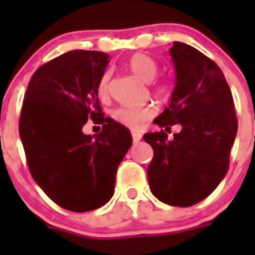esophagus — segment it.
<instances>
[{
  "instance_id": "esophagus-1",
  "label": "esophagus",
  "mask_w": 255,
  "mask_h": 255,
  "mask_svg": "<svg viewBox=\"0 0 255 255\" xmlns=\"http://www.w3.org/2000/svg\"><path fill=\"white\" fill-rule=\"evenodd\" d=\"M131 135H132V141H134L135 144H136V143H139V141L141 140V138H143V136H141V134H140V132L132 131V132H131Z\"/></svg>"
}]
</instances>
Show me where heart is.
<instances>
[{
    "instance_id": "obj_1",
    "label": "heart",
    "mask_w": 255,
    "mask_h": 255,
    "mask_svg": "<svg viewBox=\"0 0 255 255\" xmlns=\"http://www.w3.org/2000/svg\"><path fill=\"white\" fill-rule=\"evenodd\" d=\"M126 65L130 71L143 82H152L153 79L158 75V65L150 56L145 55V53H134L132 56H130ZM108 84H110V73L105 71L101 75L98 87H97V91H98L101 98H106L108 96V92H110ZM154 92L159 97L166 98L170 96L171 89L166 83H159L154 87ZM154 114V108L150 106H144V107L121 106V107L115 108L111 112V116L116 123L121 124V125L128 126L130 129H139L145 121L152 119Z\"/></svg>"
}]
</instances>
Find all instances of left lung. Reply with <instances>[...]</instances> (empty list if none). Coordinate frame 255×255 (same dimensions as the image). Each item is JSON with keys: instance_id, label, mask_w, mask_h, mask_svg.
Segmentation results:
<instances>
[{"instance_id": "left-lung-1", "label": "left lung", "mask_w": 255, "mask_h": 255, "mask_svg": "<svg viewBox=\"0 0 255 255\" xmlns=\"http://www.w3.org/2000/svg\"><path fill=\"white\" fill-rule=\"evenodd\" d=\"M176 71L171 102L154 120L167 134H144L153 148L148 182L157 199L190 207L206 199L229 170L230 152L238 132L233 94L215 61L189 44L173 42L170 49Z\"/></svg>"}]
</instances>
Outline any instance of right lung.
<instances>
[{"mask_svg":"<svg viewBox=\"0 0 255 255\" xmlns=\"http://www.w3.org/2000/svg\"><path fill=\"white\" fill-rule=\"evenodd\" d=\"M110 56L75 49L42 65L28 84L19 132L31 176L56 204L73 212L105 206L116 171L131 147L129 129L105 117L98 82ZM88 118L103 124L85 135Z\"/></svg>","mask_w":255,"mask_h":255,"instance_id":"obj_1","label":"right lung"}]
</instances>
